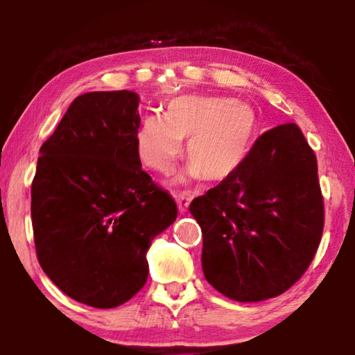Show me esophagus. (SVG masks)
Wrapping results in <instances>:
<instances>
[{
  "mask_svg": "<svg viewBox=\"0 0 355 355\" xmlns=\"http://www.w3.org/2000/svg\"><path fill=\"white\" fill-rule=\"evenodd\" d=\"M191 200H192L191 193H189V192H179L178 196H176V202H178L179 211H186L187 207H189V203H191Z\"/></svg>",
  "mask_w": 355,
  "mask_h": 355,
  "instance_id": "34e87169",
  "label": "esophagus"
}]
</instances>
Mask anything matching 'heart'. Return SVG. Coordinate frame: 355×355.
<instances>
[{
    "instance_id": "obj_1",
    "label": "heart",
    "mask_w": 355,
    "mask_h": 355,
    "mask_svg": "<svg viewBox=\"0 0 355 355\" xmlns=\"http://www.w3.org/2000/svg\"><path fill=\"white\" fill-rule=\"evenodd\" d=\"M259 119L250 106L221 96L181 95L166 105V114H150L135 132L139 158L148 168L168 173L187 140V176L221 182L250 157Z\"/></svg>"
}]
</instances>
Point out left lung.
Instances as JSON below:
<instances>
[{
	"instance_id": "1",
	"label": "left lung",
	"mask_w": 355,
	"mask_h": 355,
	"mask_svg": "<svg viewBox=\"0 0 355 355\" xmlns=\"http://www.w3.org/2000/svg\"><path fill=\"white\" fill-rule=\"evenodd\" d=\"M208 283L237 302H259L297 283L322 241L317 157L297 124L266 130L239 171L193 198Z\"/></svg>"
}]
</instances>
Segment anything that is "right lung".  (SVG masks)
<instances>
[{
	"label": "right lung",
	"mask_w": 355,
	"mask_h": 355,
	"mask_svg": "<svg viewBox=\"0 0 355 355\" xmlns=\"http://www.w3.org/2000/svg\"><path fill=\"white\" fill-rule=\"evenodd\" d=\"M139 95L89 92L72 101L40 148L32 181L37 259L71 299L128 302L147 283V250L174 223V198L142 169Z\"/></svg>",
	"instance_id": "add662e5"
}]
</instances>
